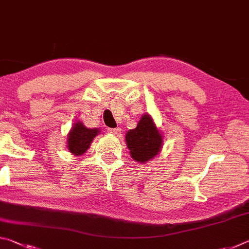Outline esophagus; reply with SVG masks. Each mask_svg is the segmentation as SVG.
<instances>
[{
	"instance_id": "1",
	"label": "esophagus",
	"mask_w": 249,
	"mask_h": 249,
	"mask_svg": "<svg viewBox=\"0 0 249 249\" xmlns=\"http://www.w3.org/2000/svg\"><path fill=\"white\" fill-rule=\"evenodd\" d=\"M107 132L113 134V135H117V134L121 133V128H120V127H116V128H107Z\"/></svg>"
}]
</instances>
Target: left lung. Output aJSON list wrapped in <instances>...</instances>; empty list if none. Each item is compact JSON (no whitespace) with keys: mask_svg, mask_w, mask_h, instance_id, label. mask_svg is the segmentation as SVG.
<instances>
[{"mask_svg":"<svg viewBox=\"0 0 249 249\" xmlns=\"http://www.w3.org/2000/svg\"><path fill=\"white\" fill-rule=\"evenodd\" d=\"M126 145L130 157L137 162H147L159 154L162 146V136L149 114H144L136 128L125 135Z\"/></svg>","mask_w":249,"mask_h":249,"instance_id":"1","label":"left lung"}]
</instances>
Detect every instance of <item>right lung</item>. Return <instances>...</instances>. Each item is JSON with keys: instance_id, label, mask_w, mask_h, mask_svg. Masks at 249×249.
<instances>
[{"instance_id": "add662e5", "label": "right lung", "mask_w": 249, "mask_h": 249, "mask_svg": "<svg viewBox=\"0 0 249 249\" xmlns=\"http://www.w3.org/2000/svg\"><path fill=\"white\" fill-rule=\"evenodd\" d=\"M99 133V128H88L82 122H75L68 134L67 147L71 154L81 156L90 148L92 141Z\"/></svg>"}]
</instances>
